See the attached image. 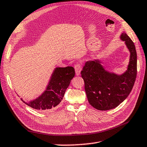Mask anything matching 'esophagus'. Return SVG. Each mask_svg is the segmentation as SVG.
<instances>
[{"label":"esophagus","mask_w":147,"mask_h":147,"mask_svg":"<svg viewBox=\"0 0 147 147\" xmlns=\"http://www.w3.org/2000/svg\"><path fill=\"white\" fill-rule=\"evenodd\" d=\"M74 69H75V73H76V76H79L81 73V67L80 66V64H76L74 66Z\"/></svg>","instance_id":"1"}]
</instances>
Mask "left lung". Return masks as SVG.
<instances>
[{
	"label": "left lung",
	"mask_w": 147,
	"mask_h": 147,
	"mask_svg": "<svg viewBox=\"0 0 147 147\" xmlns=\"http://www.w3.org/2000/svg\"><path fill=\"white\" fill-rule=\"evenodd\" d=\"M120 39L130 53L125 72L121 74L110 72L99 59L87 61L81 71L88 100L98 110H109L118 107L128 97L135 83L137 73L135 44L125 32L121 34Z\"/></svg>",
	"instance_id": "8db88e82"
}]
</instances>
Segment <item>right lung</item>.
<instances>
[{"label": "right lung", "mask_w": 147, "mask_h": 147, "mask_svg": "<svg viewBox=\"0 0 147 147\" xmlns=\"http://www.w3.org/2000/svg\"><path fill=\"white\" fill-rule=\"evenodd\" d=\"M74 75L75 71L73 67H56L51 74L46 89L40 96L27 102L22 98L21 100L29 107L40 111L53 110L63 100Z\"/></svg>", "instance_id": "1"}]
</instances>
